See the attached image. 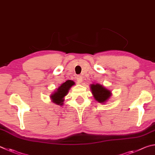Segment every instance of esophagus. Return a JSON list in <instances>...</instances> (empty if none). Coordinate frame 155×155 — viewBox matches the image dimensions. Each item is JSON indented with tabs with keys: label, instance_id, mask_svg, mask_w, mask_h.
Here are the masks:
<instances>
[{
	"label": "esophagus",
	"instance_id": "1",
	"mask_svg": "<svg viewBox=\"0 0 155 155\" xmlns=\"http://www.w3.org/2000/svg\"><path fill=\"white\" fill-rule=\"evenodd\" d=\"M76 80H77V82L78 84H81L83 81V78L81 75H78L77 76V78H76Z\"/></svg>",
	"mask_w": 155,
	"mask_h": 155
}]
</instances>
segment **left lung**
I'll use <instances>...</instances> for the list:
<instances>
[{
	"label": "left lung",
	"mask_w": 155,
	"mask_h": 155,
	"mask_svg": "<svg viewBox=\"0 0 155 155\" xmlns=\"http://www.w3.org/2000/svg\"><path fill=\"white\" fill-rule=\"evenodd\" d=\"M91 86L92 93L93 94L94 99L99 103L102 104V103L105 102V101H107L111 96V92L103 87L99 84H92Z\"/></svg>",
	"instance_id": "obj_1"
}]
</instances>
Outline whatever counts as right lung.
<instances>
[{
  "instance_id": "add662e5",
  "label": "right lung",
  "mask_w": 155,
  "mask_h": 155,
  "mask_svg": "<svg viewBox=\"0 0 155 155\" xmlns=\"http://www.w3.org/2000/svg\"><path fill=\"white\" fill-rule=\"evenodd\" d=\"M74 84L75 83L71 80H67L65 82H64L58 88L56 92H55V93H54L51 96L52 101L57 105H62V101H64V97L67 95L69 88Z\"/></svg>"
}]
</instances>
